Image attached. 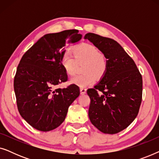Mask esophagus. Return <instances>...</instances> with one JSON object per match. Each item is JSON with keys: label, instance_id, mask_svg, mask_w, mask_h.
I'll return each mask as SVG.
<instances>
[{"label": "esophagus", "instance_id": "obj_1", "mask_svg": "<svg viewBox=\"0 0 159 159\" xmlns=\"http://www.w3.org/2000/svg\"><path fill=\"white\" fill-rule=\"evenodd\" d=\"M86 91H87V89H86V88H80V93H81V95L85 94Z\"/></svg>", "mask_w": 159, "mask_h": 159}]
</instances>
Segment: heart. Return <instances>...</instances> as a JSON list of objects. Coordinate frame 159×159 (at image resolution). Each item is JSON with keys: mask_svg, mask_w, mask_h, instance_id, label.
<instances>
[{"mask_svg": "<svg viewBox=\"0 0 159 159\" xmlns=\"http://www.w3.org/2000/svg\"><path fill=\"white\" fill-rule=\"evenodd\" d=\"M85 63L83 75H76L71 83L84 87L93 83L97 78H101L107 69V60L98 48L89 43H82L75 48L73 54L66 51L61 57V66L67 75L73 76L77 71L78 63Z\"/></svg>", "mask_w": 159, "mask_h": 159, "instance_id": "obj_1", "label": "heart"}]
</instances>
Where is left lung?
Instances as JSON below:
<instances>
[{"mask_svg": "<svg viewBox=\"0 0 159 159\" xmlns=\"http://www.w3.org/2000/svg\"><path fill=\"white\" fill-rule=\"evenodd\" d=\"M107 58L101 81L87 90L91 123L105 134L122 131L138 116L142 102L143 79L133 59L116 41L94 33L84 35Z\"/></svg>", "mask_w": 159, "mask_h": 159, "instance_id": "1", "label": "left lung"}]
</instances>
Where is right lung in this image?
Listing matches in <instances>:
<instances>
[{
  "mask_svg": "<svg viewBox=\"0 0 159 159\" xmlns=\"http://www.w3.org/2000/svg\"><path fill=\"white\" fill-rule=\"evenodd\" d=\"M78 32L69 30L45 34L24 54L17 66L14 81L17 108L34 129L48 132L57 128L80 95L79 87L74 84L55 88L67 81L61 57L67 43L81 40Z\"/></svg>",
  "mask_w": 159,
  "mask_h": 159,
  "instance_id": "obj_1",
  "label": "right lung"
}]
</instances>
